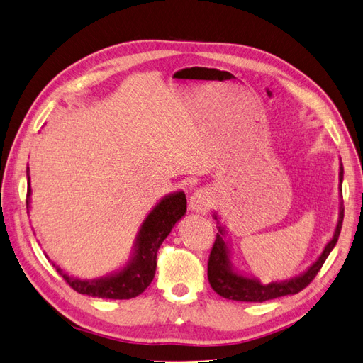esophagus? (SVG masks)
I'll return each instance as SVG.
<instances>
[{"label": "esophagus", "mask_w": 363, "mask_h": 363, "mask_svg": "<svg viewBox=\"0 0 363 363\" xmlns=\"http://www.w3.org/2000/svg\"><path fill=\"white\" fill-rule=\"evenodd\" d=\"M211 203H213V198L210 196V193L207 190L194 191L189 199V207L194 213L207 211L211 207Z\"/></svg>", "instance_id": "1"}]
</instances>
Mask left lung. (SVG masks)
I'll return each mask as SVG.
<instances>
[{
    "mask_svg": "<svg viewBox=\"0 0 363 363\" xmlns=\"http://www.w3.org/2000/svg\"><path fill=\"white\" fill-rule=\"evenodd\" d=\"M342 181H343V165L342 161L339 164V191L342 196ZM216 224H218V233L215 245L211 248L210 259H208V282L213 290L219 296L225 297L228 301H239V302H265L276 299V297H282L288 294H296L302 291L303 288L308 285L315 274L319 273L325 259L328 257L331 250L336 245L342 222H343V202L339 203V219L337 225L334 228V233L328 244L325 245L323 252L315 261L306 268L303 273L299 276H294L286 279V281H274L270 284H262L257 277L247 276L240 273L238 268H235L231 262V247L230 240L227 239V228L224 224H220V218L215 211Z\"/></svg>",
    "mask_w": 363,
    "mask_h": 363,
    "instance_id": "obj_1",
    "label": "left lung"
}]
</instances>
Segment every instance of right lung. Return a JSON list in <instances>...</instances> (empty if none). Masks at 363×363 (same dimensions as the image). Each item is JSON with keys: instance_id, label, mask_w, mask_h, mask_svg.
Here are the masks:
<instances>
[{"instance_id": "right-lung-1", "label": "right lung", "mask_w": 363, "mask_h": 363, "mask_svg": "<svg viewBox=\"0 0 363 363\" xmlns=\"http://www.w3.org/2000/svg\"><path fill=\"white\" fill-rule=\"evenodd\" d=\"M30 176L27 167V213L30 210ZM187 213V199L184 191H173L156 203L145 216L135 238L132 255L119 270L96 279H79L69 276L58 265L57 272L64 277L73 290L79 294L106 299H132L141 294L152 284L156 272V255L164 239L170 235L172 228ZM48 257V255H45Z\"/></svg>"}]
</instances>
